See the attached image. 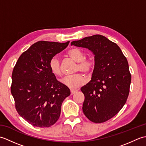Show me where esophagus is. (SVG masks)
<instances>
[{"mask_svg": "<svg viewBox=\"0 0 146 146\" xmlns=\"http://www.w3.org/2000/svg\"><path fill=\"white\" fill-rule=\"evenodd\" d=\"M76 92H77V90H71V95L75 94Z\"/></svg>", "mask_w": 146, "mask_h": 146, "instance_id": "esophagus-1", "label": "esophagus"}]
</instances>
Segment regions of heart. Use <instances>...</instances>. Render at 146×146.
<instances>
[{
    "instance_id": "b5f03b06",
    "label": "heart",
    "mask_w": 146,
    "mask_h": 146,
    "mask_svg": "<svg viewBox=\"0 0 146 146\" xmlns=\"http://www.w3.org/2000/svg\"><path fill=\"white\" fill-rule=\"evenodd\" d=\"M68 54L74 61L78 62L76 71H81L83 73H88L93 70L95 66V59L93 56L85 58V52L80 48L71 49ZM49 68L52 74L56 76L61 75V66L60 59L56 56L52 57L49 63ZM63 85L70 88H77L82 86L85 82V79L82 74L66 76L61 80Z\"/></svg>"
}]
</instances>
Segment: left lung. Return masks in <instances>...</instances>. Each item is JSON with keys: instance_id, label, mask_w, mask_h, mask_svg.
Returning <instances> with one entry per match:
<instances>
[{"instance_id": "8db88e82", "label": "left lung", "mask_w": 146, "mask_h": 146, "mask_svg": "<svg viewBox=\"0 0 146 146\" xmlns=\"http://www.w3.org/2000/svg\"><path fill=\"white\" fill-rule=\"evenodd\" d=\"M85 48L95 55L90 82L82 86L85 95L83 111L95 123L106 122L125 105L129 94L131 75L128 61L116 43L96 35L71 42Z\"/></svg>"}]
</instances>
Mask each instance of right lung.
Segmentation results:
<instances>
[{
  "label": "right lung",
  "instance_id": "1",
  "mask_svg": "<svg viewBox=\"0 0 146 146\" xmlns=\"http://www.w3.org/2000/svg\"><path fill=\"white\" fill-rule=\"evenodd\" d=\"M64 43L38 41L22 54L12 74L11 94L20 116L33 126L49 127L57 122L70 89L49 68L51 59L66 48Z\"/></svg>",
  "mask_w": 146,
  "mask_h": 146
}]
</instances>
